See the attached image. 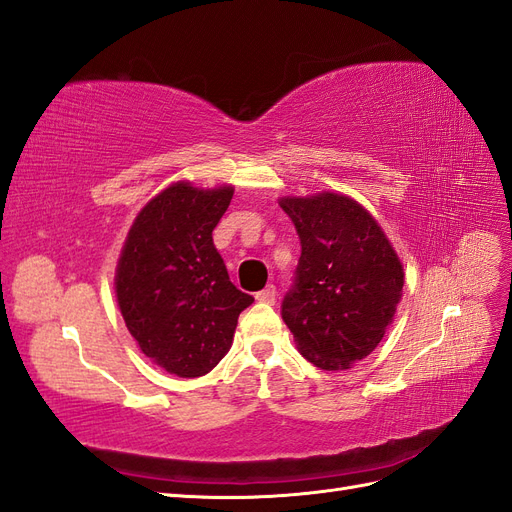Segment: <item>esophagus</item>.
I'll return each instance as SVG.
<instances>
[{"label": "esophagus", "mask_w": 512, "mask_h": 512, "mask_svg": "<svg viewBox=\"0 0 512 512\" xmlns=\"http://www.w3.org/2000/svg\"><path fill=\"white\" fill-rule=\"evenodd\" d=\"M275 297H277V290H275V286L273 284H269L267 288H262L260 292H256V301H260V303H275Z\"/></svg>", "instance_id": "esophagus-1"}]
</instances>
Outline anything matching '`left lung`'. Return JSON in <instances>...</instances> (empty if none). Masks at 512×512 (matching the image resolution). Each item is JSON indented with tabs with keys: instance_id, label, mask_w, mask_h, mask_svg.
Listing matches in <instances>:
<instances>
[{
	"instance_id": "left-lung-1",
	"label": "left lung",
	"mask_w": 512,
	"mask_h": 512,
	"mask_svg": "<svg viewBox=\"0 0 512 512\" xmlns=\"http://www.w3.org/2000/svg\"><path fill=\"white\" fill-rule=\"evenodd\" d=\"M280 207L301 239L282 318L309 363L348 369L374 352L393 322L404 267L378 222L350 196H288Z\"/></svg>"
}]
</instances>
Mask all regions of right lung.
<instances>
[{
    "label": "right lung",
    "instance_id": "add662e5",
    "mask_svg": "<svg viewBox=\"0 0 512 512\" xmlns=\"http://www.w3.org/2000/svg\"><path fill=\"white\" fill-rule=\"evenodd\" d=\"M232 192L173 183L136 215L117 262L128 331L145 356L179 378L209 374L230 350L239 314L254 303L230 282L211 237Z\"/></svg>",
    "mask_w": 512,
    "mask_h": 512
}]
</instances>
